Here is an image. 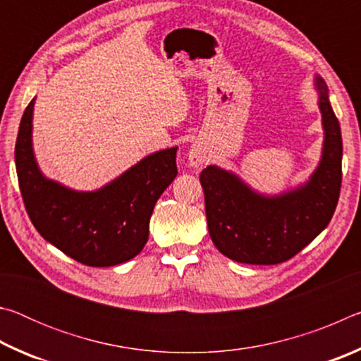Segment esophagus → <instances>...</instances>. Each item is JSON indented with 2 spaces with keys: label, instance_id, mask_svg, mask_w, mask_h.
Returning <instances> with one entry per match:
<instances>
[{
  "label": "esophagus",
  "instance_id": "obj_1",
  "mask_svg": "<svg viewBox=\"0 0 361 361\" xmlns=\"http://www.w3.org/2000/svg\"><path fill=\"white\" fill-rule=\"evenodd\" d=\"M207 161H209V154H207V151L202 148V146L192 145L191 148H189V151H188L189 167L200 169Z\"/></svg>",
  "mask_w": 361,
  "mask_h": 361
}]
</instances>
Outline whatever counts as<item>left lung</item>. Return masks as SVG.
Returning a JSON list of instances; mask_svg holds the SVG:
<instances>
[{"label": "left lung", "mask_w": 361, "mask_h": 361, "mask_svg": "<svg viewBox=\"0 0 361 361\" xmlns=\"http://www.w3.org/2000/svg\"><path fill=\"white\" fill-rule=\"evenodd\" d=\"M322 114L319 166L309 180L279 194L253 189L231 170L200 173L209 232L215 247L243 264H279L309 245L331 221L341 191L342 138L323 78H314Z\"/></svg>", "instance_id": "1"}]
</instances>
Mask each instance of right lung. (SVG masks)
Segmentation results:
<instances>
[{"instance_id":"1","label":"right lung","mask_w":361,"mask_h":361,"mask_svg":"<svg viewBox=\"0 0 361 361\" xmlns=\"http://www.w3.org/2000/svg\"><path fill=\"white\" fill-rule=\"evenodd\" d=\"M35 100L20 121L16 169L36 231L60 252L92 267L135 258L148 242L157 199L178 173V146L151 152L99 189L78 191L41 172L33 149Z\"/></svg>"}]
</instances>
